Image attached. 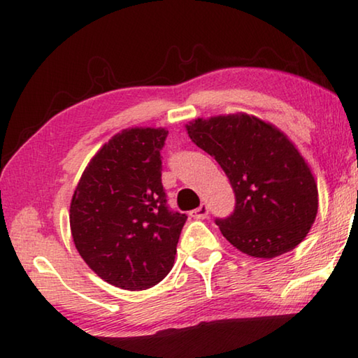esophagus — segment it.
Returning a JSON list of instances; mask_svg holds the SVG:
<instances>
[{"mask_svg":"<svg viewBox=\"0 0 358 358\" xmlns=\"http://www.w3.org/2000/svg\"><path fill=\"white\" fill-rule=\"evenodd\" d=\"M191 217L194 219H206L208 214H210V208H208L206 203H201L196 210H192L191 213Z\"/></svg>","mask_w":358,"mask_h":358,"instance_id":"esophagus-1","label":"esophagus"}]
</instances>
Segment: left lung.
Wrapping results in <instances>:
<instances>
[{
	"instance_id": "8db88e82",
	"label": "left lung",
	"mask_w": 358,
	"mask_h": 358,
	"mask_svg": "<svg viewBox=\"0 0 358 358\" xmlns=\"http://www.w3.org/2000/svg\"><path fill=\"white\" fill-rule=\"evenodd\" d=\"M186 128L235 192V210L214 220L227 241L255 258H274L302 243L317 213V187L280 129L247 114L197 119Z\"/></svg>"
}]
</instances>
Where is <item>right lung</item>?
Returning a JSON list of instances; mask_svg holds the SVG:
<instances>
[{"label":"right lung","mask_w":358,"mask_h":358,"mask_svg":"<svg viewBox=\"0 0 358 358\" xmlns=\"http://www.w3.org/2000/svg\"><path fill=\"white\" fill-rule=\"evenodd\" d=\"M164 128L123 129L86 167L70 205L78 252L117 288H152L171 272L187 216L172 211L162 186Z\"/></svg>","instance_id":"1"}]
</instances>
